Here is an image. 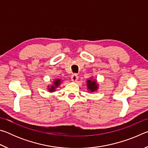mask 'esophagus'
<instances>
[{"mask_svg": "<svg viewBox=\"0 0 148 148\" xmlns=\"http://www.w3.org/2000/svg\"><path fill=\"white\" fill-rule=\"evenodd\" d=\"M71 79H72V81H73V82H76L77 80L78 79V76H77L76 74H72L71 76Z\"/></svg>", "mask_w": 148, "mask_h": 148, "instance_id": "1", "label": "esophagus"}]
</instances>
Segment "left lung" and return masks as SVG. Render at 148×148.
<instances>
[{"instance_id":"obj_1","label":"left lung","mask_w":148,"mask_h":148,"mask_svg":"<svg viewBox=\"0 0 148 148\" xmlns=\"http://www.w3.org/2000/svg\"><path fill=\"white\" fill-rule=\"evenodd\" d=\"M87 90L89 92H94L97 91V89H99V84H97V80L92 79V77L89 79H87Z\"/></svg>"}]
</instances>
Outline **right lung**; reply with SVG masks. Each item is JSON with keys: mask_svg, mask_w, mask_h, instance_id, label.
I'll list each match as a JSON object with an SVG mask.
<instances>
[{"mask_svg": "<svg viewBox=\"0 0 148 148\" xmlns=\"http://www.w3.org/2000/svg\"><path fill=\"white\" fill-rule=\"evenodd\" d=\"M62 83V81L61 79H56L53 81V84L51 85V86H48L47 87V89H48V91L50 92H54L56 91V89L58 87L60 84H61Z\"/></svg>", "mask_w": 148, "mask_h": 148, "instance_id": "right-lung-1", "label": "right lung"}]
</instances>
